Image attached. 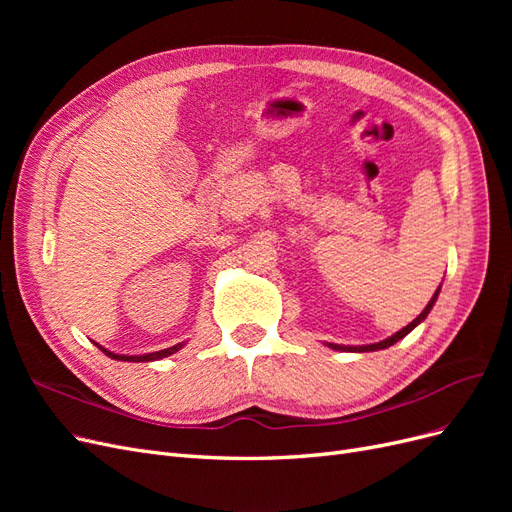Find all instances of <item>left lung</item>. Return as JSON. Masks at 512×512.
Listing matches in <instances>:
<instances>
[{
	"label": "left lung",
	"instance_id": "1",
	"mask_svg": "<svg viewBox=\"0 0 512 512\" xmlns=\"http://www.w3.org/2000/svg\"><path fill=\"white\" fill-rule=\"evenodd\" d=\"M438 294H440V288L433 292V297H431V301L425 305V309L421 314H418L408 327H404L401 331H397L395 335H391V337H386V339H382V342H378V344H367V346H342V344H327L329 348H333V350H339V352H376V350H384V348H389V346H393V344H397L399 339H404L414 327H418V324H421L425 318H427V314L431 312V307L436 305V299H438Z\"/></svg>",
	"mask_w": 512,
	"mask_h": 512
}]
</instances>
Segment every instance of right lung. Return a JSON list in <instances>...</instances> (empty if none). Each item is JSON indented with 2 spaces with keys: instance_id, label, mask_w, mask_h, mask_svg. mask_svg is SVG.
Masks as SVG:
<instances>
[{
  "instance_id": "obj_1",
  "label": "right lung",
  "mask_w": 512,
  "mask_h": 512,
  "mask_svg": "<svg viewBox=\"0 0 512 512\" xmlns=\"http://www.w3.org/2000/svg\"><path fill=\"white\" fill-rule=\"evenodd\" d=\"M106 356H111V359H115V361H130V363H145V361H158V359H164V356H170V354H175V352H179L183 346H185V342H181V344H177V346H170V348H164V350H158V352H149V354H132V356H128V354H115V352H111V350H106V348H102L100 344H96Z\"/></svg>"
}]
</instances>
